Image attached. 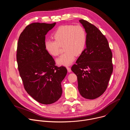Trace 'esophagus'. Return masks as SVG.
Segmentation results:
<instances>
[{
	"mask_svg": "<svg viewBox=\"0 0 130 130\" xmlns=\"http://www.w3.org/2000/svg\"><path fill=\"white\" fill-rule=\"evenodd\" d=\"M66 68H67V71H68V72H70L71 71V68H70V67H67Z\"/></svg>",
	"mask_w": 130,
	"mask_h": 130,
	"instance_id": "obj_1",
	"label": "esophagus"
}]
</instances>
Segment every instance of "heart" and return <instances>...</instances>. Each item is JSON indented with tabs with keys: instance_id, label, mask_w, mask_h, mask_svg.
<instances>
[{
	"instance_id": "1",
	"label": "heart",
	"mask_w": 130,
	"mask_h": 130,
	"mask_svg": "<svg viewBox=\"0 0 130 130\" xmlns=\"http://www.w3.org/2000/svg\"><path fill=\"white\" fill-rule=\"evenodd\" d=\"M53 40H47L44 46L47 52L57 57L64 47L65 52L57 60L60 65L68 66L84 50L86 45V33L80 26L64 25L59 27L53 34Z\"/></svg>"
}]
</instances>
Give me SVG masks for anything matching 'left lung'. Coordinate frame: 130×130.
Instances as JSON below:
<instances>
[{
  "instance_id": "left-lung-1",
  "label": "left lung",
  "mask_w": 130,
  "mask_h": 130,
  "mask_svg": "<svg viewBox=\"0 0 130 130\" xmlns=\"http://www.w3.org/2000/svg\"><path fill=\"white\" fill-rule=\"evenodd\" d=\"M79 22L86 33V47L71 70L77 76L80 95L87 99L101 96L113 72L112 52L105 36L94 25L84 20Z\"/></svg>"
}]
</instances>
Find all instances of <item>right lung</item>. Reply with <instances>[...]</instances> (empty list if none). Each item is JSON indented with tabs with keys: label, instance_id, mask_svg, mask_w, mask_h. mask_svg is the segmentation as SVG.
I'll list each match as a JSON object with an SVG mask.
<instances>
[{
	"label": "right lung",
	"instance_id": "1",
	"mask_svg": "<svg viewBox=\"0 0 130 130\" xmlns=\"http://www.w3.org/2000/svg\"><path fill=\"white\" fill-rule=\"evenodd\" d=\"M55 24L28 25L17 43L16 59L24 88L34 99L44 104H52L60 98L61 82L67 72L66 67L55 65L45 48V35Z\"/></svg>",
	"mask_w": 130,
	"mask_h": 130
}]
</instances>
